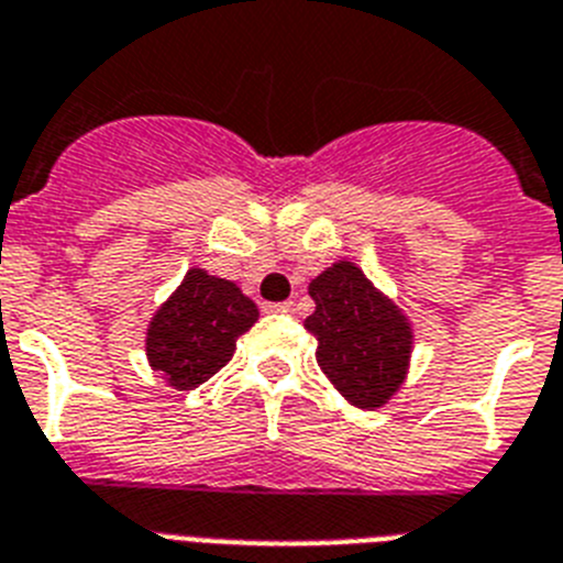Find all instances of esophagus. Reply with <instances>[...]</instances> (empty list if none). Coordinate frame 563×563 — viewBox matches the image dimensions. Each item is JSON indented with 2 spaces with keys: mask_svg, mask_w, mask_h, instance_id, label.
<instances>
[{
  "mask_svg": "<svg viewBox=\"0 0 563 563\" xmlns=\"http://www.w3.org/2000/svg\"><path fill=\"white\" fill-rule=\"evenodd\" d=\"M266 309L268 311H280V314H291V311H295V303H291V300H286V303H268Z\"/></svg>",
  "mask_w": 563,
  "mask_h": 563,
  "instance_id": "34e87169",
  "label": "esophagus"
}]
</instances>
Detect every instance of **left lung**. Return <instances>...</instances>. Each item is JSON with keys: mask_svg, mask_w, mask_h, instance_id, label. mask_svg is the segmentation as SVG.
<instances>
[{"mask_svg": "<svg viewBox=\"0 0 563 563\" xmlns=\"http://www.w3.org/2000/svg\"><path fill=\"white\" fill-rule=\"evenodd\" d=\"M318 366L357 409H380L404 386L412 325L361 268L340 260L309 283Z\"/></svg>", "mask_w": 563, "mask_h": 563, "instance_id": "8db88e82", "label": "left lung"}]
</instances>
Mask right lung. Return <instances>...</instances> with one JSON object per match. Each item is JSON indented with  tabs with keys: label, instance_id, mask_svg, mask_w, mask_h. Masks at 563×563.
Segmentation results:
<instances>
[{
	"label": "right lung",
	"instance_id": "obj_1",
	"mask_svg": "<svg viewBox=\"0 0 563 563\" xmlns=\"http://www.w3.org/2000/svg\"><path fill=\"white\" fill-rule=\"evenodd\" d=\"M254 300L231 280L188 268L148 323L145 354L151 369L177 391L197 389L231 361L238 338L257 323Z\"/></svg>",
	"mask_w": 563,
	"mask_h": 563
}]
</instances>
